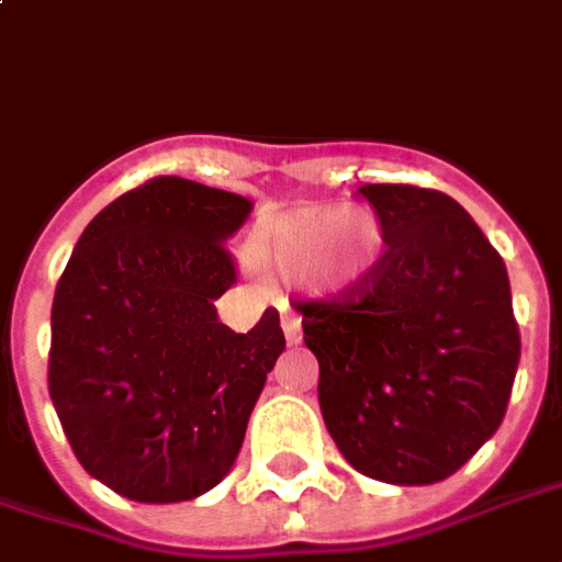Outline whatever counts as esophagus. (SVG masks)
<instances>
[{"instance_id":"1","label":"esophagus","mask_w":562,"mask_h":562,"mask_svg":"<svg viewBox=\"0 0 562 562\" xmlns=\"http://www.w3.org/2000/svg\"><path fill=\"white\" fill-rule=\"evenodd\" d=\"M282 334H285V342L289 345H297L303 339L301 318L292 310H282Z\"/></svg>"}]
</instances>
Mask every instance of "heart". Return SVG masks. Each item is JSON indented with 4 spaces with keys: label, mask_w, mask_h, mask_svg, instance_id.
Wrapping results in <instances>:
<instances>
[{
    "label": "heart",
    "mask_w": 562,
    "mask_h": 562,
    "mask_svg": "<svg viewBox=\"0 0 562 562\" xmlns=\"http://www.w3.org/2000/svg\"><path fill=\"white\" fill-rule=\"evenodd\" d=\"M386 252V226L372 207L310 205L265 220L252 238V265L270 277L301 273L315 294H345L363 285Z\"/></svg>",
    "instance_id": "1"
}]
</instances>
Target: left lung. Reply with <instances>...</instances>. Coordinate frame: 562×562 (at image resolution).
Instances as JSON below:
<instances>
[{
    "mask_svg": "<svg viewBox=\"0 0 562 562\" xmlns=\"http://www.w3.org/2000/svg\"><path fill=\"white\" fill-rule=\"evenodd\" d=\"M386 226L375 273L336 303H301L318 405L345 461L372 480L452 476L503 423L521 336L506 265L438 190L366 184Z\"/></svg>",
    "mask_w": 562,
    "mask_h": 562,
    "instance_id": "1",
    "label": "left lung"
}]
</instances>
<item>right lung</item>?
Masks as SVG:
<instances>
[{
	"mask_svg": "<svg viewBox=\"0 0 562 562\" xmlns=\"http://www.w3.org/2000/svg\"><path fill=\"white\" fill-rule=\"evenodd\" d=\"M249 211L238 193L151 178L91 220L56 285L49 398L82 468L127 501L211 492L285 351L277 310L235 334L214 306Z\"/></svg>",
	"mask_w": 562,
	"mask_h": 562,
	"instance_id": "add662e5",
	"label": "right lung"
}]
</instances>
